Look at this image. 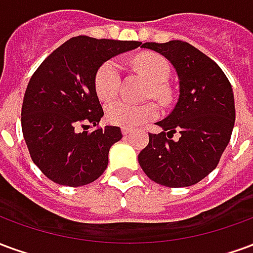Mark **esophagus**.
I'll list each match as a JSON object with an SVG mask.
<instances>
[{"label": "esophagus", "instance_id": "1", "mask_svg": "<svg viewBox=\"0 0 253 253\" xmlns=\"http://www.w3.org/2000/svg\"><path fill=\"white\" fill-rule=\"evenodd\" d=\"M131 131L132 128H130V127H122V134H123V135H128Z\"/></svg>", "mask_w": 253, "mask_h": 253}]
</instances>
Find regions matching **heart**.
I'll list each match as a JSON object with an SVG mask.
<instances>
[{"label":"heart","instance_id":"b5f03b06","mask_svg":"<svg viewBox=\"0 0 253 253\" xmlns=\"http://www.w3.org/2000/svg\"><path fill=\"white\" fill-rule=\"evenodd\" d=\"M135 67L145 77L156 84L154 92L161 93L160 85L164 84L169 77V65L164 58L153 52H145L135 58ZM122 80V65L118 59H110L99 67L94 77V89L99 99L108 101L114 99L119 88ZM159 114L157 107L152 103L148 104H132L125 100H116L107 105L105 116L107 121L123 127H135L143 122L154 119Z\"/></svg>","mask_w":253,"mask_h":253}]
</instances>
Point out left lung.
I'll list each match as a JSON object with an SVG mask.
<instances>
[{"mask_svg": "<svg viewBox=\"0 0 253 253\" xmlns=\"http://www.w3.org/2000/svg\"><path fill=\"white\" fill-rule=\"evenodd\" d=\"M142 48L161 54L175 67L179 97L175 108L149 134L138 154L150 180L172 188L194 186L219 163L233 131L236 110L232 85L217 63L190 43H143ZM177 131L179 139L173 141Z\"/></svg>", "mask_w": 253, "mask_h": 253, "instance_id": "8db88e82", "label": "left lung"}]
</instances>
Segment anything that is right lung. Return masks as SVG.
Instances as JSON below:
<instances>
[{"mask_svg": "<svg viewBox=\"0 0 253 253\" xmlns=\"http://www.w3.org/2000/svg\"><path fill=\"white\" fill-rule=\"evenodd\" d=\"M141 42L76 36L59 46L31 77L21 108V128L31 159L57 184L81 187L103 175L121 127L80 131L99 125L104 112L94 89L99 67Z\"/></svg>", "mask_w": 253, "mask_h": 253, "instance_id": "1", "label": "right lung"}]
</instances>
